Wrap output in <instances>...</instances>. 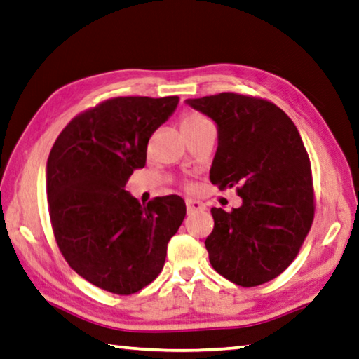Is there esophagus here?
<instances>
[{"label": "esophagus", "instance_id": "esophagus-1", "mask_svg": "<svg viewBox=\"0 0 359 359\" xmlns=\"http://www.w3.org/2000/svg\"><path fill=\"white\" fill-rule=\"evenodd\" d=\"M185 204H187V212H188V213H194V212L205 210V204H204V202L196 201V199H187Z\"/></svg>", "mask_w": 359, "mask_h": 359}]
</instances>
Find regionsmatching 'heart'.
Wrapping results in <instances>:
<instances>
[{"mask_svg":"<svg viewBox=\"0 0 359 359\" xmlns=\"http://www.w3.org/2000/svg\"><path fill=\"white\" fill-rule=\"evenodd\" d=\"M207 126H210V122H208L204 116L199 114V113H185L184 116L180 117V128H182V133L184 135H190L198 132V130L204 128ZM191 188V187H188Z\"/></svg>","mask_w":359,"mask_h":359,"instance_id":"1","label":"heart"}]
</instances>
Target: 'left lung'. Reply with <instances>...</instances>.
I'll use <instances>...</instances> for the list:
<instances>
[{
    "label": "left lung",
    "instance_id": "obj_1",
    "mask_svg": "<svg viewBox=\"0 0 359 359\" xmlns=\"http://www.w3.org/2000/svg\"><path fill=\"white\" fill-rule=\"evenodd\" d=\"M218 126L210 182L236 187L243 204L212 208L208 260L221 276L254 287L281 275L297 257L314 219L309 155L295 123L260 97L221 93L187 100Z\"/></svg>",
    "mask_w": 359,
    "mask_h": 359
}]
</instances>
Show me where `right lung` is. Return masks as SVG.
Returning <instances> with one entry per match:
<instances>
[{"label":"right lung","instance_id":"right-lung-1","mask_svg":"<svg viewBox=\"0 0 359 359\" xmlns=\"http://www.w3.org/2000/svg\"><path fill=\"white\" fill-rule=\"evenodd\" d=\"M177 103V95L108 99L75 116L51 147L47 198L56 243L95 287L132 295L165 265L185 201L169 194L141 205L126 184L144 168L149 138Z\"/></svg>","mask_w":359,"mask_h":359}]
</instances>
